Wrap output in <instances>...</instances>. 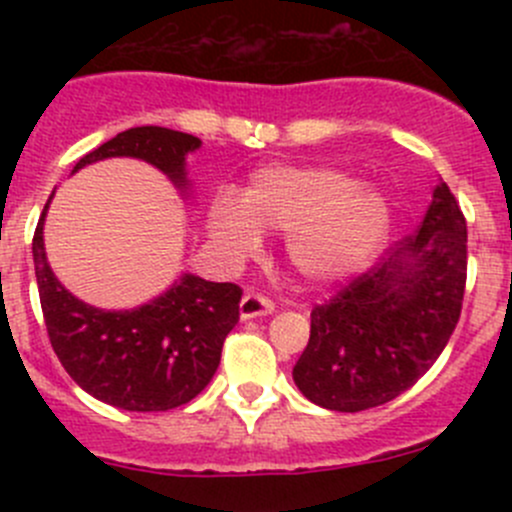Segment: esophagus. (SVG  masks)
<instances>
[{"instance_id":"esophagus-1","label":"esophagus","mask_w":512,"mask_h":512,"mask_svg":"<svg viewBox=\"0 0 512 512\" xmlns=\"http://www.w3.org/2000/svg\"><path fill=\"white\" fill-rule=\"evenodd\" d=\"M277 309V304L272 302L267 294L262 292H247L240 302V317L252 319V317H265V314H272Z\"/></svg>"}]
</instances>
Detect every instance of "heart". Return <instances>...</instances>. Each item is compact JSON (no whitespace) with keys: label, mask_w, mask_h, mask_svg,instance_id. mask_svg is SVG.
Masks as SVG:
<instances>
[{"label":"heart","mask_w":512,"mask_h":512,"mask_svg":"<svg viewBox=\"0 0 512 512\" xmlns=\"http://www.w3.org/2000/svg\"><path fill=\"white\" fill-rule=\"evenodd\" d=\"M208 227L232 260L257 252L260 230L287 232V255L299 272L312 280H337L374 257L389 213L344 170L270 165L252 173L242 200L215 195Z\"/></svg>","instance_id":"b5f03b06"}]
</instances>
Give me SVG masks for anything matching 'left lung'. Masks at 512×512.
I'll use <instances>...</instances> for the list:
<instances>
[{"label":"left lung","instance_id":"obj_1","mask_svg":"<svg viewBox=\"0 0 512 512\" xmlns=\"http://www.w3.org/2000/svg\"><path fill=\"white\" fill-rule=\"evenodd\" d=\"M468 272V232L446 183L414 235L312 309L294 384L342 414L404 394L433 366L456 329Z\"/></svg>","mask_w":512,"mask_h":512}]
</instances>
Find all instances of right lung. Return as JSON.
<instances>
[{
	"label": "right lung",
	"instance_id": "obj_1",
	"mask_svg": "<svg viewBox=\"0 0 512 512\" xmlns=\"http://www.w3.org/2000/svg\"><path fill=\"white\" fill-rule=\"evenodd\" d=\"M200 146L190 133L138 126L101 143L74 170L113 156L143 158L185 183V156ZM51 200V198H49ZM44 205L32 252L51 349L71 379L123 411H168L200 394L220 364L225 337L240 319L242 289L185 275L163 297L131 312H103L66 292L46 265Z\"/></svg>",
	"mask_w": 512,
	"mask_h": 512
}]
</instances>
